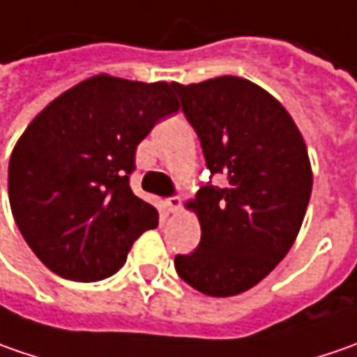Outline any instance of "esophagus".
Segmentation results:
<instances>
[{
  "mask_svg": "<svg viewBox=\"0 0 357 357\" xmlns=\"http://www.w3.org/2000/svg\"><path fill=\"white\" fill-rule=\"evenodd\" d=\"M181 206H183V199H181V197H169V199H167V208H169L171 213H178Z\"/></svg>",
  "mask_w": 357,
  "mask_h": 357,
  "instance_id": "esophagus-1",
  "label": "esophagus"
}]
</instances>
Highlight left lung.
I'll use <instances>...</instances> for the list:
<instances>
[{
    "instance_id": "1",
    "label": "left lung",
    "mask_w": 357,
    "mask_h": 357,
    "mask_svg": "<svg viewBox=\"0 0 357 357\" xmlns=\"http://www.w3.org/2000/svg\"><path fill=\"white\" fill-rule=\"evenodd\" d=\"M183 113L206 167L228 176L206 185L186 208L199 216L200 244L178 254V276L214 298L250 290L278 266L300 232L312 195L302 132L268 91L234 75L181 85Z\"/></svg>"
}]
</instances>
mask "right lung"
<instances>
[{"label": "right lung", "instance_id": "add662e5", "mask_svg": "<svg viewBox=\"0 0 357 357\" xmlns=\"http://www.w3.org/2000/svg\"><path fill=\"white\" fill-rule=\"evenodd\" d=\"M174 83L95 75L23 130L9 158V204L25 242L57 276L97 282L157 228V208L129 185L135 151L178 103Z\"/></svg>", "mask_w": 357, "mask_h": 357}]
</instances>
